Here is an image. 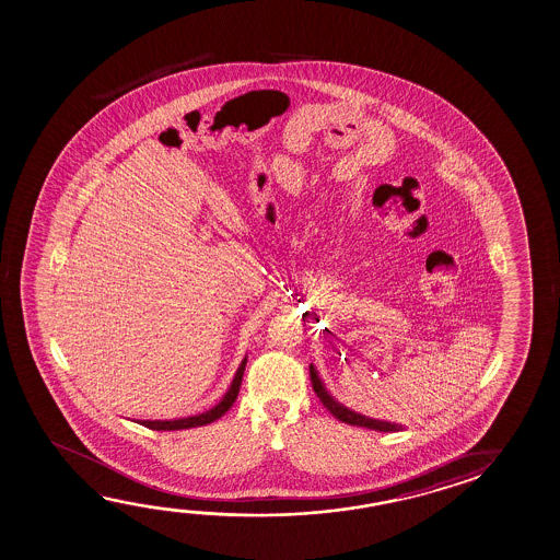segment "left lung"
<instances>
[{
    "label": "left lung",
    "instance_id": "obj_1",
    "mask_svg": "<svg viewBox=\"0 0 560 560\" xmlns=\"http://www.w3.org/2000/svg\"><path fill=\"white\" fill-rule=\"evenodd\" d=\"M311 378L312 387H314L316 396L319 397V401H322L327 411L334 415L336 419H339V421L347 422V424H353V427H364V429H371V431H404V424H397V422L389 421H380V419H372V417L357 413V411H353V409H349V407H345L343 404H339L336 397L331 396V394L327 392L326 384H324L322 378H319L318 371H316V366H314V364H311Z\"/></svg>",
    "mask_w": 560,
    "mask_h": 560
}]
</instances>
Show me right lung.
<instances>
[{
    "label": "right lung",
    "mask_w": 560,
    "mask_h": 560,
    "mask_svg": "<svg viewBox=\"0 0 560 560\" xmlns=\"http://www.w3.org/2000/svg\"><path fill=\"white\" fill-rule=\"evenodd\" d=\"M246 361H248V357H244L241 362V366H238V371L234 374L233 382H231V387L226 389V394H224L223 399L215 405V407H211V409H207L203 413L191 415V417H182V419H173V421H136L139 424H143L147 429H153V431H184V429H194V427H203V424H209V422L217 421V419H221L231 407H233L234 401H236V397H238V392H241L242 376H244V369H246Z\"/></svg>",
    "instance_id": "add662e5"
}]
</instances>
